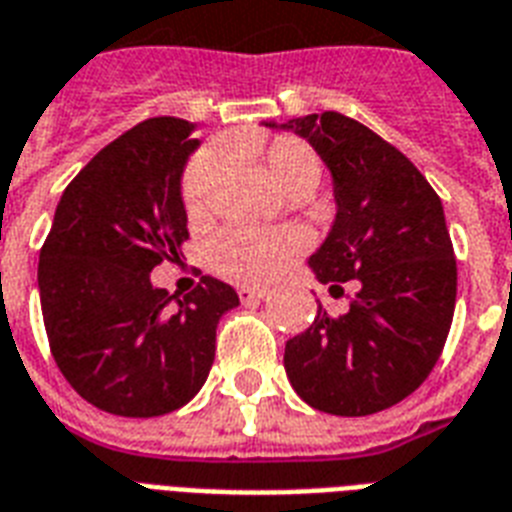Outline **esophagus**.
<instances>
[{"mask_svg":"<svg viewBox=\"0 0 512 512\" xmlns=\"http://www.w3.org/2000/svg\"><path fill=\"white\" fill-rule=\"evenodd\" d=\"M238 298H241L244 304H257V301L266 298V287H241V290H238Z\"/></svg>","mask_w":512,"mask_h":512,"instance_id":"1","label":"esophagus"}]
</instances>
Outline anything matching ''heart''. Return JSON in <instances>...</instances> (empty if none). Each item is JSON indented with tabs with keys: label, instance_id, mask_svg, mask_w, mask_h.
<instances>
[{
	"label": "heart",
	"instance_id": "1",
	"mask_svg": "<svg viewBox=\"0 0 512 512\" xmlns=\"http://www.w3.org/2000/svg\"><path fill=\"white\" fill-rule=\"evenodd\" d=\"M260 168L274 181L276 187L290 195L309 192L320 181V157L317 151L293 138L279 135L268 140L257 154ZM219 170V157L214 151L200 154L198 160L189 162L187 173L181 179V200L189 217H200L206 208L208 189L214 184ZM304 246V238L295 230H246V227H230L219 236L211 238L206 249L208 266L219 276H225L238 285H263L279 268L287 266V260L295 257Z\"/></svg>",
	"mask_w": 512,
	"mask_h": 512
}]
</instances>
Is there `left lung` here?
Instances as JSON below:
<instances>
[{
  "instance_id": "1",
  "label": "left lung",
  "mask_w": 512,
  "mask_h": 512,
  "mask_svg": "<svg viewBox=\"0 0 512 512\" xmlns=\"http://www.w3.org/2000/svg\"><path fill=\"white\" fill-rule=\"evenodd\" d=\"M276 127V124H268ZM333 176L336 219L309 257L314 276L350 309L317 317L285 347L301 399L320 412L361 418L418 391L448 339L456 309V257L442 200L396 146L336 111L290 119Z\"/></svg>"
}]
</instances>
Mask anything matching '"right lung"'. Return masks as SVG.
<instances>
[{
	"mask_svg": "<svg viewBox=\"0 0 512 512\" xmlns=\"http://www.w3.org/2000/svg\"><path fill=\"white\" fill-rule=\"evenodd\" d=\"M195 124L140 121L75 176L40 249L37 285L54 361L78 396L121 418H157L203 388L219 317L238 306L214 276L173 306L151 285L187 241L181 173Z\"/></svg>",
	"mask_w": 512,
	"mask_h": 512,
	"instance_id": "add662e5",
	"label": "right lung"
}]
</instances>
